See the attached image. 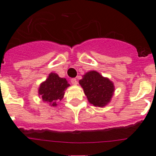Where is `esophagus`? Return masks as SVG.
Wrapping results in <instances>:
<instances>
[{
    "label": "esophagus",
    "mask_w": 156,
    "mask_h": 156,
    "mask_svg": "<svg viewBox=\"0 0 156 156\" xmlns=\"http://www.w3.org/2000/svg\"><path fill=\"white\" fill-rule=\"evenodd\" d=\"M71 83L73 85H76L77 84V80L75 79V78H73V79H71Z\"/></svg>",
    "instance_id": "esophagus-1"
}]
</instances>
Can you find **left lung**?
Masks as SVG:
<instances>
[{
  "label": "left lung",
  "instance_id": "8db88e82",
  "mask_svg": "<svg viewBox=\"0 0 156 156\" xmlns=\"http://www.w3.org/2000/svg\"><path fill=\"white\" fill-rule=\"evenodd\" d=\"M80 84L90 104L103 107L110 101L114 92L113 83L96 71L88 72L80 80Z\"/></svg>",
  "mask_w": 156,
  "mask_h": 156
}]
</instances>
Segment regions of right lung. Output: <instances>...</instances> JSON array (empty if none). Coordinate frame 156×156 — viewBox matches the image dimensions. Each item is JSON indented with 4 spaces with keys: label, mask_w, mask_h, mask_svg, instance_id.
<instances>
[{
    "label": "right lung",
    "mask_w": 156,
    "mask_h": 156,
    "mask_svg": "<svg viewBox=\"0 0 156 156\" xmlns=\"http://www.w3.org/2000/svg\"><path fill=\"white\" fill-rule=\"evenodd\" d=\"M69 86L65 78L59 77L57 74L49 75L46 81L42 83L39 88V94L45 101L51 103V105L56 106L57 101L63 98L65 90Z\"/></svg>",
    "instance_id": "1"
}]
</instances>
